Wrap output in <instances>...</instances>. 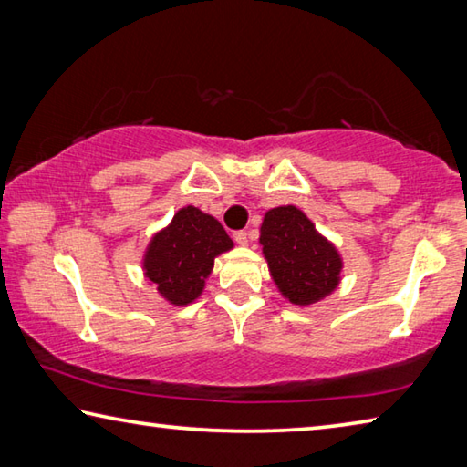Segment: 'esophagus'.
I'll use <instances>...</instances> for the list:
<instances>
[{
  "label": "esophagus",
  "instance_id": "1",
  "mask_svg": "<svg viewBox=\"0 0 467 467\" xmlns=\"http://www.w3.org/2000/svg\"><path fill=\"white\" fill-rule=\"evenodd\" d=\"M234 240L238 242L240 246H248V242H250L248 232H235V234H234Z\"/></svg>",
  "mask_w": 467,
  "mask_h": 467
}]
</instances>
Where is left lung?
Masks as SVG:
<instances>
[{
	"mask_svg": "<svg viewBox=\"0 0 467 467\" xmlns=\"http://www.w3.org/2000/svg\"><path fill=\"white\" fill-rule=\"evenodd\" d=\"M258 244L276 291L299 307L324 301L342 281V254L296 204L265 213Z\"/></svg>",
	"mask_w": 467,
	"mask_h": 467,
	"instance_id": "obj_1",
	"label": "left lung"
}]
</instances>
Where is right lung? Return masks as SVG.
Returning <instances> with one entry per match:
<instances>
[{
    "mask_svg": "<svg viewBox=\"0 0 467 467\" xmlns=\"http://www.w3.org/2000/svg\"><path fill=\"white\" fill-rule=\"evenodd\" d=\"M232 248V238L215 217L186 204L147 242L143 276L170 306H191L202 296L215 258Z\"/></svg>",
    "mask_w": 467,
    "mask_h": 467,
    "instance_id": "1",
    "label": "right lung"
}]
</instances>
